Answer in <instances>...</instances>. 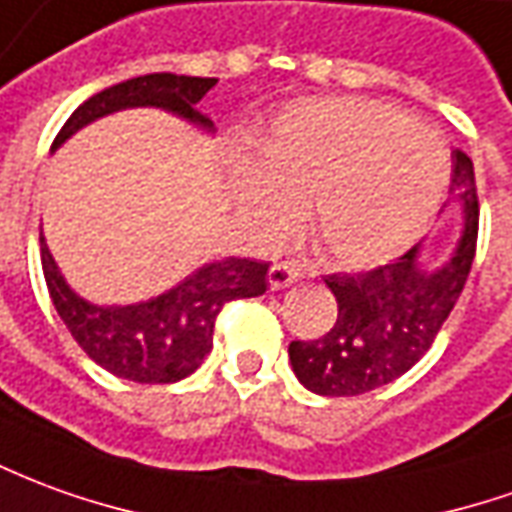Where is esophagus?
<instances>
[{"instance_id": "34e87169", "label": "esophagus", "mask_w": 512, "mask_h": 512, "mask_svg": "<svg viewBox=\"0 0 512 512\" xmlns=\"http://www.w3.org/2000/svg\"><path fill=\"white\" fill-rule=\"evenodd\" d=\"M267 278H270V287L273 290H287V287H292L301 278V267L295 262H276L270 267Z\"/></svg>"}]
</instances>
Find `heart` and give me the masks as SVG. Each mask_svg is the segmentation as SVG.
I'll list each match as a JSON object with an SVG mask.
<instances>
[{
	"label": "heart",
	"instance_id": "b5f03b06",
	"mask_svg": "<svg viewBox=\"0 0 512 512\" xmlns=\"http://www.w3.org/2000/svg\"><path fill=\"white\" fill-rule=\"evenodd\" d=\"M239 203L259 236L284 231L290 206L315 245L348 267L390 262L438 211L449 178L435 133L373 100H303L256 136Z\"/></svg>",
	"mask_w": 512,
	"mask_h": 512
}]
</instances>
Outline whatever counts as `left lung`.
Instances as JSON below:
<instances>
[{
  "label": "left lung",
  "mask_w": 512,
  "mask_h": 512,
  "mask_svg": "<svg viewBox=\"0 0 512 512\" xmlns=\"http://www.w3.org/2000/svg\"><path fill=\"white\" fill-rule=\"evenodd\" d=\"M451 192L463 206V234L446 264L426 270L421 245L368 273H334L337 320L317 340H292L298 382L317 396H359L396 382L424 357L451 315L477 253L479 200L474 164L451 155Z\"/></svg>",
  "instance_id": "left-lung-1"
}]
</instances>
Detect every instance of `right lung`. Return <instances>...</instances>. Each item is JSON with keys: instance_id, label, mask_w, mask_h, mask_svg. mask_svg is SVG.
<instances>
[{"instance_id": "1", "label": "right lung", "mask_w": 512, "mask_h": 512, "mask_svg": "<svg viewBox=\"0 0 512 512\" xmlns=\"http://www.w3.org/2000/svg\"><path fill=\"white\" fill-rule=\"evenodd\" d=\"M214 83V77L155 72L102 88L100 94L88 97L66 119L52 142V150H58L94 119L125 108H161L211 133L214 122L197 111V102L209 94ZM41 267L49 298L66 329L72 331L77 345L100 368L128 382L169 384L195 373L200 362L209 357L214 345V323L225 303L236 298H256L267 290L270 264L228 256L220 262L203 264L164 295L130 306H97L80 298L61 276L44 234Z\"/></svg>"}]
</instances>
